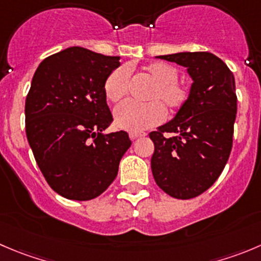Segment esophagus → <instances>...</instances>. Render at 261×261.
Wrapping results in <instances>:
<instances>
[{
    "instance_id": "34e87169",
    "label": "esophagus",
    "mask_w": 261,
    "mask_h": 261,
    "mask_svg": "<svg viewBox=\"0 0 261 261\" xmlns=\"http://www.w3.org/2000/svg\"><path fill=\"white\" fill-rule=\"evenodd\" d=\"M143 136H146L145 133H130V139L131 140H135L138 138H143Z\"/></svg>"
}]
</instances>
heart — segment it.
I'll return each instance as SVG.
<instances>
[{
    "label": "heart",
    "mask_w": 261,
    "mask_h": 261,
    "mask_svg": "<svg viewBox=\"0 0 261 261\" xmlns=\"http://www.w3.org/2000/svg\"><path fill=\"white\" fill-rule=\"evenodd\" d=\"M143 72L153 84L146 99L151 102L144 105L126 102L115 111V122L118 128L130 133H141L156 126L164 118V110L159 102L171 112L185 105L187 99L186 88L177 82L178 72L173 66L164 62H153L143 67ZM127 92V70L118 67L113 70L105 82V94L108 100L117 103ZM159 100V102L156 100Z\"/></svg>",
    "instance_id": "heart-1"
}]
</instances>
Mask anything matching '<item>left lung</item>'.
<instances>
[{"label": "left lung", "mask_w": 261, "mask_h": 261, "mask_svg": "<svg viewBox=\"0 0 261 261\" xmlns=\"http://www.w3.org/2000/svg\"><path fill=\"white\" fill-rule=\"evenodd\" d=\"M155 58L186 67L192 84L174 117L149 134L154 143L151 172L169 196L191 199L217 181L228 161L237 112L234 77L226 63L209 52Z\"/></svg>", "instance_id": "1"}]
</instances>
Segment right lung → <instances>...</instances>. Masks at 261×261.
<instances>
[{
	"mask_svg": "<svg viewBox=\"0 0 261 261\" xmlns=\"http://www.w3.org/2000/svg\"><path fill=\"white\" fill-rule=\"evenodd\" d=\"M118 56L69 47L40 62L25 100V130L38 167L63 198L85 201L108 189L131 145L127 133L106 134L105 94Z\"/></svg>",
	"mask_w": 261,
	"mask_h": 261,
	"instance_id": "right-lung-1",
	"label": "right lung"
}]
</instances>
